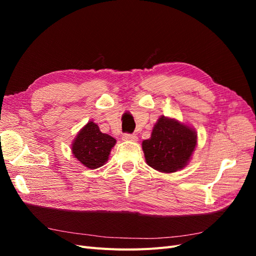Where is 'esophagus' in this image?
Segmentation results:
<instances>
[{
    "label": "esophagus",
    "mask_w": 256,
    "mask_h": 256,
    "mask_svg": "<svg viewBox=\"0 0 256 256\" xmlns=\"http://www.w3.org/2000/svg\"><path fill=\"white\" fill-rule=\"evenodd\" d=\"M122 140L125 141H138V136L136 134H125L122 136Z\"/></svg>",
    "instance_id": "1"
}]
</instances>
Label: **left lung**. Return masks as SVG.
<instances>
[{
    "instance_id": "obj_1",
    "label": "left lung",
    "mask_w": 256,
    "mask_h": 256,
    "mask_svg": "<svg viewBox=\"0 0 256 256\" xmlns=\"http://www.w3.org/2000/svg\"><path fill=\"white\" fill-rule=\"evenodd\" d=\"M196 136L189 126L161 116L154 126L150 138L142 143L147 164L164 173L184 168L194 152Z\"/></svg>"
}]
</instances>
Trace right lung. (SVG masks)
Returning <instances> with one entry per match:
<instances>
[{
    "label": "right lung",
    "mask_w": 256,
    "mask_h": 256,
    "mask_svg": "<svg viewBox=\"0 0 256 256\" xmlns=\"http://www.w3.org/2000/svg\"><path fill=\"white\" fill-rule=\"evenodd\" d=\"M115 143L114 138L102 134L95 122H88L76 136L72 150L84 166L94 170L108 161Z\"/></svg>",
    "instance_id": "obj_1"
}]
</instances>
